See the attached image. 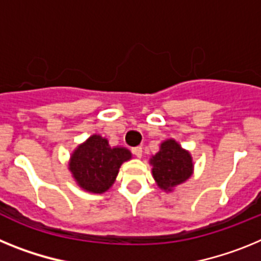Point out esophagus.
Wrapping results in <instances>:
<instances>
[{
	"mask_svg": "<svg viewBox=\"0 0 261 261\" xmlns=\"http://www.w3.org/2000/svg\"><path fill=\"white\" fill-rule=\"evenodd\" d=\"M132 153L135 154V155L137 156V158H141V156H142V147H141V146L133 147V149H132Z\"/></svg>",
	"mask_w": 261,
	"mask_h": 261,
	"instance_id": "obj_1",
	"label": "esophagus"
}]
</instances>
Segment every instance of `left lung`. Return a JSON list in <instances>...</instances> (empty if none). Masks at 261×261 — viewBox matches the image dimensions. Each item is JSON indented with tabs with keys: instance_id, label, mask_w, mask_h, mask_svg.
<instances>
[{
	"instance_id": "1",
	"label": "left lung",
	"mask_w": 261,
	"mask_h": 261,
	"mask_svg": "<svg viewBox=\"0 0 261 261\" xmlns=\"http://www.w3.org/2000/svg\"><path fill=\"white\" fill-rule=\"evenodd\" d=\"M154 180L161 190L171 192L174 187L190 179L193 172V162L190 151L184 150L175 140H166L161 144L158 153L150 159Z\"/></svg>"
}]
</instances>
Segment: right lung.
<instances>
[{
  "label": "right lung",
  "mask_w": 261,
  "mask_h": 261,
  "mask_svg": "<svg viewBox=\"0 0 261 261\" xmlns=\"http://www.w3.org/2000/svg\"><path fill=\"white\" fill-rule=\"evenodd\" d=\"M132 158L125 147H111L108 140L93 135L73 151L69 170L82 190L103 193L114 184L120 166Z\"/></svg>",
  "instance_id": "add662e5"
}]
</instances>
